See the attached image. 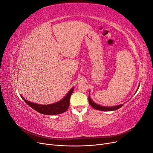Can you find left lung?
Masks as SVG:
<instances>
[{"instance_id":"8db88e82","label":"left lung","mask_w":153,"mask_h":153,"mask_svg":"<svg viewBox=\"0 0 153 153\" xmlns=\"http://www.w3.org/2000/svg\"><path fill=\"white\" fill-rule=\"evenodd\" d=\"M140 85H138V87H139ZM137 89V90H138ZM137 90L135 92H137ZM90 92V91H89ZM89 104L91 105V106H92L94 108L96 109V110H101V111H113V110H117L119 108H120L121 107L123 106V104H121V105H116V106H101L99 104H97L95 102H94L93 101H92L91 98L90 97V94L89 96Z\"/></svg>"}]
</instances>
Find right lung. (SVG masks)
Wrapping results in <instances>:
<instances>
[{"label":"right lung","instance_id":"1","mask_svg":"<svg viewBox=\"0 0 153 153\" xmlns=\"http://www.w3.org/2000/svg\"><path fill=\"white\" fill-rule=\"evenodd\" d=\"M74 91V87L68 91L66 95L64 97V98L61 100L58 101L57 103L50 104V105H40L30 102L26 100L24 97L22 96V98L24 100L25 102L29 105L32 108L36 110L42 114L45 115H57L65 112L68 110L69 106V99L73 92Z\"/></svg>","mask_w":153,"mask_h":153}]
</instances>
